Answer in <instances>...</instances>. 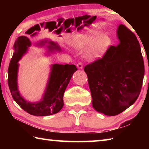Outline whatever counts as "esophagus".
<instances>
[{"instance_id":"34e87169","label":"esophagus","mask_w":149,"mask_h":149,"mask_svg":"<svg viewBox=\"0 0 149 149\" xmlns=\"http://www.w3.org/2000/svg\"><path fill=\"white\" fill-rule=\"evenodd\" d=\"M77 67L78 69H83V68H84V65H83L81 62H79V63H77Z\"/></svg>"}]
</instances>
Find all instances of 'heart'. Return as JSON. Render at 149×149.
<instances>
[{"label": "heart", "mask_w": 149, "mask_h": 149, "mask_svg": "<svg viewBox=\"0 0 149 149\" xmlns=\"http://www.w3.org/2000/svg\"><path fill=\"white\" fill-rule=\"evenodd\" d=\"M112 42V38L108 33H100L95 29L77 32L69 41L70 45L75 50L82 51L86 49L85 57L90 61L101 58Z\"/></svg>", "instance_id": "b5f03b06"}]
</instances>
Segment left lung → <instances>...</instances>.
<instances>
[{
	"label": "left lung",
	"mask_w": 149,
	"mask_h": 149,
	"mask_svg": "<svg viewBox=\"0 0 149 149\" xmlns=\"http://www.w3.org/2000/svg\"><path fill=\"white\" fill-rule=\"evenodd\" d=\"M116 33L120 43L109 47L101 59L84 68L93 107L107 116L119 114L135 102L145 75L135 35L123 24L119 25Z\"/></svg>",
	"instance_id": "left-lung-1"
}]
</instances>
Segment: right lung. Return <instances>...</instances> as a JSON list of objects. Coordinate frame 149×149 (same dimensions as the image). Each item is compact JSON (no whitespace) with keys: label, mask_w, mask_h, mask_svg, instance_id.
Instances as JSON below:
<instances>
[{"label":"right lung","mask_w":149,"mask_h":149,"mask_svg":"<svg viewBox=\"0 0 149 149\" xmlns=\"http://www.w3.org/2000/svg\"><path fill=\"white\" fill-rule=\"evenodd\" d=\"M48 52H61V49L56 42L45 39L41 40L36 46L43 47L45 45ZM31 42L26 36H20L14 45V52L10 62L8 74V83L11 95L14 100L22 109L29 114L36 116H46L60 112L64 106L63 96L74 73L77 71L74 64H54L50 65L49 79L39 101L31 102L27 101L20 94L17 85L18 62L27 53Z\"/></svg>","instance_id":"add662e5"}]
</instances>
